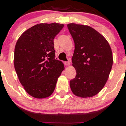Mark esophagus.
<instances>
[{"label": "esophagus", "instance_id": "1", "mask_svg": "<svg viewBox=\"0 0 126 126\" xmlns=\"http://www.w3.org/2000/svg\"><path fill=\"white\" fill-rule=\"evenodd\" d=\"M64 64L66 65V66H69V65H70V62H69V61L64 62Z\"/></svg>", "mask_w": 126, "mask_h": 126}]
</instances>
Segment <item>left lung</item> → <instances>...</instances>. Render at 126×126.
<instances>
[{
  "label": "left lung",
  "mask_w": 126,
  "mask_h": 126,
  "mask_svg": "<svg viewBox=\"0 0 126 126\" xmlns=\"http://www.w3.org/2000/svg\"><path fill=\"white\" fill-rule=\"evenodd\" d=\"M67 28L75 43L72 61L76 71L70 88L76 96L92 97L108 80L113 63L111 48L104 36L91 27L72 23Z\"/></svg>",
  "instance_id": "left-lung-1"
}]
</instances>
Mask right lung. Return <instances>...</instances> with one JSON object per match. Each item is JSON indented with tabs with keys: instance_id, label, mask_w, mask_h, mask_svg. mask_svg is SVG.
I'll list each match as a JSON object with an SVG mask.
<instances>
[{
	"instance_id": "1",
	"label": "right lung",
	"mask_w": 126,
	"mask_h": 126,
	"mask_svg": "<svg viewBox=\"0 0 126 126\" xmlns=\"http://www.w3.org/2000/svg\"><path fill=\"white\" fill-rule=\"evenodd\" d=\"M64 27L57 23L39 24L25 31L16 42L14 66L26 92L36 98L50 96L64 64L55 59L54 38Z\"/></svg>"
}]
</instances>
